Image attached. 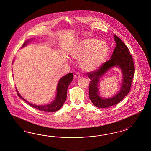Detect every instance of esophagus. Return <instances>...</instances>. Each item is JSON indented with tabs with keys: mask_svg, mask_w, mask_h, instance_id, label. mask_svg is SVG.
<instances>
[{
	"mask_svg": "<svg viewBox=\"0 0 151 151\" xmlns=\"http://www.w3.org/2000/svg\"><path fill=\"white\" fill-rule=\"evenodd\" d=\"M74 77L75 78H80V73H76L74 75Z\"/></svg>",
	"mask_w": 151,
	"mask_h": 151,
	"instance_id": "esophagus-1",
	"label": "esophagus"
}]
</instances>
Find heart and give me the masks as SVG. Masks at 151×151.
Masks as SVG:
<instances>
[{"mask_svg":"<svg viewBox=\"0 0 151 151\" xmlns=\"http://www.w3.org/2000/svg\"><path fill=\"white\" fill-rule=\"evenodd\" d=\"M109 52V46L104 41L88 38L79 41L71 52V56L81 58V65L86 71H93L99 68Z\"/></svg>","mask_w":151,"mask_h":151,"instance_id":"heart-1","label":"heart"}]
</instances>
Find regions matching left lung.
I'll list each match as a JSON object with an SVG mask.
<instances>
[{
    "mask_svg": "<svg viewBox=\"0 0 151 151\" xmlns=\"http://www.w3.org/2000/svg\"><path fill=\"white\" fill-rule=\"evenodd\" d=\"M116 46L111 59L104 63L95 71L87 73L91 81L89 84V97L93 104L97 107L107 108L115 105L124 99L130 91L135 68L133 60L127 46L119 37L114 35ZM114 66H119L123 74V82L121 90L114 97L103 99L98 96V82L100 77Z\"/></svg>",
    "mask_w": 151,
    "mask_h": 151,
    "instance_id": "1",
    "label": "left lung"
}]
</instances>
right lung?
<instances>
[{
    "label": "right lung",
    "mask_w": 151,
    "mask_h": 151,
    "mask_svg": "<svg viewBox=\"0 0 151 151\" xmlns=\"http://www.w3.org/2000/svg\"><path fill=\"white\" fill-rule=\"evenodd\" d=\"M27 42H29V41H25L23 44L22 47L26 45ZM73 73H69L67 74L66 75L64 76V77H63L60 80L58 85V87H57L56 97L55 100L54 101L50 104L44 106L32 105V104H30L29 102H28L27 101L25 100L23 97H22V96L19 95V93H18V95L20 97H22V99H23V100L27 102V104H29V105L31 106L34 108L37 109V110L42 111L44 112H55V111L59 110L62 107V106L63 105L65 101L66 100V97H67L68 87L69 86L70 83L73 81Z\"/></svg>",
    "instance_id": "add662e5"
}]
</instances>
